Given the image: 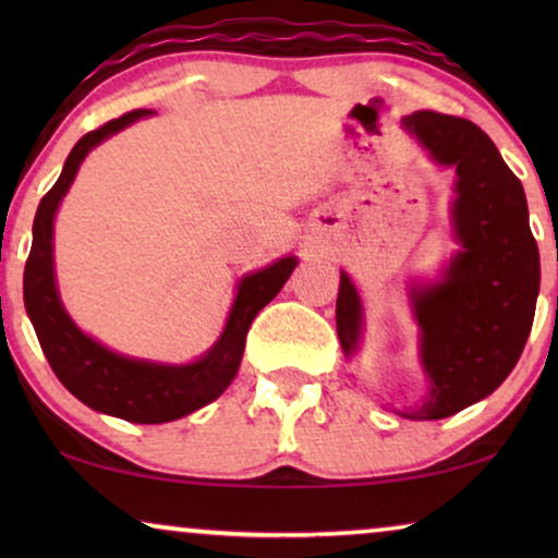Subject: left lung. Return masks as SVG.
Masks as SVG:
<instances>
[{"label": "left lung", "instance_id": "obj_1", "mask_svg": "<svg viewBox=\"0 0 558 558\" xmlns=\"http://www.w3.org/2000/svg\"><path fill=\"white\" fill-rule=\"evenodd\" d=\"M401 124L457 174L449 223L460 251L437 281L409 284L429 388L399 416L432 422L483 401L515 368L536 315L541 262L521 180L483 129L437 111H414ZM335 317L342 353L355 355L365 315L345 271Z\"/></svg>", "mask_w": 558, "mask_h": 558}]
</instances>
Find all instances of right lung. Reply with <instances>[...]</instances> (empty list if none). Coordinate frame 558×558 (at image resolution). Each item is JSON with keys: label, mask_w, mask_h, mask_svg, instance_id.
<instances>
[{"label": "right lung", "mask_w": 558, "mask_h": 558, "mask_svg": "<svg viewBox=\"0 0 558 558\" xmlns=\"http://www.w3.org/2000/svg\"><path fill=\"white\" fill-rule=\"evenodd\" d=\"M151 111H129L96 132L81 136L68 155L63 172L50 193L37 205L33 223V248L25 264V310L48 357L52 373L75 399L101 414L124 418L132 424H165L182 418L205 403L216 401L239 373L248 327L254 317L287 284L289 274L300 264L296 256H284L251 271L235 287L231 315L223 332L208 353L193 363H155L144 357L121 355L101 345L73 323L58 294L56 262H52V223L78 167L94 147L121 132Z\"/></svg>", "instance_id": "add662e5"}]
</instances>
